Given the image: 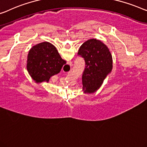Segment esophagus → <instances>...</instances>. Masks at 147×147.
<instances>
[{"mask_svg": "<svg viewBox=\"0 0 147 147\" xmlns=\"http://www.w3.org/2000/svg\"><path fill=\"white\" fill-rule=\"evenodd\" d=\"M67 65H68V66H69V67H72V65H73V63H72V62L70 61V62L67 63Z\"/></svg>", "mask_w": 147, "mask_h": 147, "instance_id": "esophagus-1", "label": "esophagus"}]
</instances>
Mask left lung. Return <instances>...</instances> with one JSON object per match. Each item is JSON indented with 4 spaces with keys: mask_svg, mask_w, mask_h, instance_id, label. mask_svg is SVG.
<instances>
[{
    "mask_svg": "<svg viewBox=\"0 0 147 147\" xmlns=\"http://www.w3.org/2000/svg\"><path fill=\"white\" fill-rule=\"evenodd\" d=\"M78 55L84 58L86 65L82 74L85 93H92L100 88L111 71V54L103 42L96 39H90L80 46Z\"/></svg>",
    "mask_w": 147,
    "mask_h": 147,
    "instance_id": "obj_1",
    "label": "left lung"
}]
</instances>
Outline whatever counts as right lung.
I'll return each instance as SVG.
<instances>
[{"label": "right lung", "instance_id": "1", "mask_svg": "<svg viewBox=\"0 0 147 147\" xmlns=\"http://www.w3.org/2000/svg\"><path fill=\"white\" fill-rule=\"evenodd\" d=\"M66 61L61 58L53 44L47 42L34 46L28 55L27 69L36 83L48 82L59 73Z\"/></svg>", "mask_w": 147, "mask_h": 147}]
</instances>
